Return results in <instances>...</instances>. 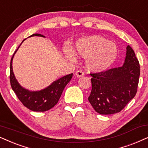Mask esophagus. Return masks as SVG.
I'll list each match as a JSON object with an SVG mask.
<instances>
[{
	"label": "esophagus",
	"instance_id": "34e87169",
	"mask_svg": "<svg viewBox=\"0 0 148 148\" xmlns=\"http://www.w3.org/2000/svg\"><path fill=\"white\" fill-rule=\"evenodd\" d=\"M76 76H77L78 78H80V77H82V76H84V73L82 72L81 70H78V71H76Z\"/></svg>",
	"mask_w": 148,
	"mask_h": 148
}]
</instances>
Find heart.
I'll use <instances>...</instances> for the list:
<instances>
[{
    "mask_svg": "<svg viewBox=\"0 0 148 148\" xmlns=\"http://www.w3.org/2000/svg\"><path fill=\"white\" fill-rule=\"evenodd\" d=\"M74 52L78 56L86 58L85 66L88 70L100 72L106 70L113 64L118 56L116 45L103 36L82 37L74 44ZM64 53L69 58H73V51L64 48Z\"/></svg>",
    "mask_w": 148,
    "mask_h": 148,
    "instance_id": "heart-1",
    "label": "heart"
}]
</instances>
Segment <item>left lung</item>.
<instances>
[{
	"instance_id": "8db88e82",
	"label": "left lung",
	"mask_w": 148,
	"mask_h": 148,
	"mask_svg": "<svg viewBox=\"0 0 148 148\" xmlns=\"http://www.w3.org/2000/svg\"><path fill=\"white\" fill-rule=\"evenodd\" d=\"M90 74L92 89L88 101L97 113L108 115L121 112L135 96L140 66L128 45L123 66Z\"/></svg>"
}]
</instances>
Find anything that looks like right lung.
I'll return each instance as SVG.
<instances>
[{
  "instance_id": "obj_1",
  "label": "right lung",
  "mask_w": 148,
  "mask_h": 148,
  "mask_svg": "<svg viewBox=\"0 0 148 148\" xmlns=\"http://www.w3.org/2000/svg\"><path fill=\"white\" fill-rule=\"evenodd\" d=\"M31 36L45 37L40 34H34L29 37ZM25 40V39L22 41V42ZM20 45L13 53L10 63V82L11 88L25 107L34 112L47 111L58 103L65 86L72 79L73 74L63 76L60 79L54 81L47 88L40 90L31 91L25 89L19 84L13 72V59Z\"/></svg>"
}]
</instances>
